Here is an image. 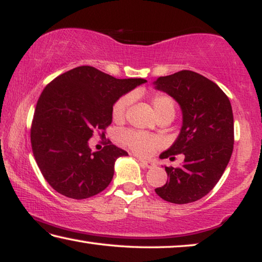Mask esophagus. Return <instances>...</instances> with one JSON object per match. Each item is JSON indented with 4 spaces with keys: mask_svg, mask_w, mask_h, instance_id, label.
Wrapping results in <instances>:
<instances>
[{
    "mask_svg": "<svg viewBox=\"0 0 262 262\" xmlns=\"http://www.w3.org/2000/svg\"><path fill=\"white\" fill-rule=\"evenodd\" d=\"M139 162H140V164L143 165V166L147 167V168H152V167L156 166V164L154 162H151V160H145L143 158H139Z\"/></svg>",
    "mask_w": 262,
    "mask_h": 262,
    "instance_id": "34e87169",
    "label": "esophagus"
}]
</instances>
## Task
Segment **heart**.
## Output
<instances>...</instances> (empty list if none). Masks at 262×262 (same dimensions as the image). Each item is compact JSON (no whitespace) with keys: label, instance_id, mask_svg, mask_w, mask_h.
Masks as SVG:
<instances>
[{"label":"heart","instance_id":"heart-1","mask_svg":"<svg viewBox=\"0 0 262 262\" xmlns=\"http://www.w3.org/2000/svg\"><path fill=\"white\" fill-rule=\"evenodd\" d=\"M131 102V95H123L116 100L111 110V116L114 122L122 123L125 119L126 111ZM151 104L154 106V110L158 119L163 117H170L172 119L174 117L176 103L168 95L162 94V92H156V94L151 96ZM120 140H122V143L126 147L139 156H147L152 154L159 145L158 139L155 136L132 130L123 132L120 135Z\"/></svg>","mask_w":262,"mask_h":262}]
</instances>
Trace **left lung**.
I'll return each mask as SVG.
<instances>
[{
  "label": "left lung",
  "instance_id": "left-lung-1",
  "mask_svg": "<svg viewBox=\"0 0 262 262\" xmlns=\"http://www.w3.org/2000/svg\"><path fill=\"white\" fill-rule=\"evenodd\" d=\"M154 84L174 98L183 111L178 138L160 158L185 157L180 167L165 166L167 182L155 191L173 204L193 203L215 186L231 159L234 143L231 102L214 82L194 71H178Z\"/></svg>",
  "mask_w": 262,
  "mask_h": 262
}]
</instances>
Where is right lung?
Returning a JSON list of instances; mask_svg holds the SVG:
<instances>
[{"instance_id": "obj_1", "label": "right lung", "mask_w": 262, "mask_h": 262, "mask_svg": "<svg viewBox=\"0 0 262 262\" xmlns=\"http://www.w3.org/2000/svg\"><path fill=\"white\" fill-rule=\"evenodd\" d=\"M145 82L118 79L83 66L59 75L44 88L36 104L30 140L36 163L56 192L86 199L108 186L116 159L127 152L111 142L103 150L91 152L88 142L96 131L105 136L116 100Z\"/></svg>"}]
</instances>
